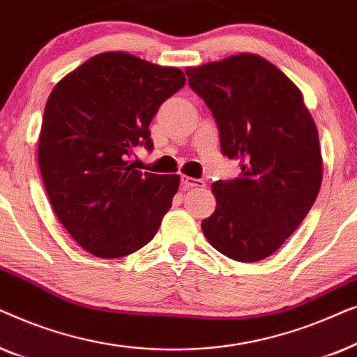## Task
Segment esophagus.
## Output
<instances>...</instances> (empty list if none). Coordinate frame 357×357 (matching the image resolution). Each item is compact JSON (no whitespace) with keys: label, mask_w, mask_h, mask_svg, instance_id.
Segmentation results:
<instances>
[{"label":"esophagus","mask_w":357,"mask_h":357,"mask_svg":"<svg viewBox=\"0 0 357 357\" xmlns=\"http://www.w3.org/2000/svg\"><path fill=\"white\" fill-rule=\"evenodd\" d=\"M182 183H183L185 188H204V187H206V182H204V180L188 177V175H183Z\"/></svg>","instance_id":"esophagus-1"}]
</instances>
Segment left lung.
Listing matches in <instances>:
<instances>
[{"mask_svg": "<svg viewBox=\"0 0 357 357\" xmlns=\"http://www.w3.org/2000/svg\"><path fill=\"white\" fill-rule=\"evenodd\" d=\"M185 73L213 112L222 154L242 170L211 185L216 209L203 234L232 260L260 261L299 227L320 192L315 121L299 87L263 56L237 53Z\"/></svg>", "mask_w": 357, "mask_h": 357, "instance_id": "left-lung-1", "label": "left lung"}]
</instances>
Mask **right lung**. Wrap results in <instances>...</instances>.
Wrapping results in <instances>:
<instances>
[{"label":"right lung","mask_w":357,"mask_h":357,"mask_svg":"<svg viewBox=\"0 0 357 357\" xmlns=\"http://www.w3.org/2000/svg\"><path fill=\"white\" fill-rule=\"evenodd\" d=\"M187 82L183 71L125 52L89 58L56 82L38 136V167L58 221L92 255L144 247L172 206L180 175L141 172L130 155L153 149L149 125Z\"/></svg>","instance_id":"obj_1"}]
</instances>
